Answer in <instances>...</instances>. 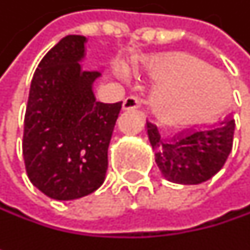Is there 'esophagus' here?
<instances>
[{"instance_id": "esophagus-1", "label": "esophagus", "mask_w": 250, "mask_h": 250, "mask_svg": "<svg viewBox=\"0 0 250 250\" xmlns=\"http://www.w3.org/2000/svg\"><path fill=\"white\" fill-rule=\"evenodd\" d=\"M140 104H142V100L139 97L130 95L123 101V110H136L140 107Z\"/></svg>"}]
</instances>
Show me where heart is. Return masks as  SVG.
I'll list each match as a JSON object with an SVG mask.
<instances>
[{"label":"heart","instance_id":"obj_1","mask_svg":"<svg viewBox=\"0 0 250 250\" xmlns=\"http://www.w3.org/2000/svg\"><path fill=\"white\" fill-rule=\"evenodd\" d=\"M143 68L159 82L152 92L150 108L164 125H184L210 119L227 103L230 88L225 74L194 55H153L143 61Z\"/></svg>","mask_w":250,"mask_h":250}]
</instances>
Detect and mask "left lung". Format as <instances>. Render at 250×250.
Masks as SVG:
<instances>
[{
	"label": "left lung",
	"mask_w": 250,
	"mask_h": 250,
	"mask_svg": "<svg viewBox=\"0 0 250 250\" xmlns=\"http://www.w3.org/2000/svg\"><path fill=\"white\" fill-rule=\"evenodd\" d=\"M234 134V120L189 131L172 140H162L158 127L147 123V136L155 150V162L162 175L175 184L197 185L217 174L226 164Z\"/></svg>",
	"instance_id": "obj_1"
}]
</instances>
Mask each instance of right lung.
I'll return each mask as SVG.
<instances>
[{
    "instance_id": "add662e5",
    "label": "right lung",
    "mask_w": 250,
    "mask_h": 250,
    "mask_svg": "<svg viewBox=\"0 0 250 250\" xmlns=\"http://www.w3.org/2000/svg\"><path fill=\"white\" fill-rule=\"evenodd\" d=\"M86 37L69 34L40 61L30 85L23 134L31 184L53 200L68 201L98 189L108 168V145L122 101L95 100L101 74L85 71Z\"/></svg>"
}]
</instances>
